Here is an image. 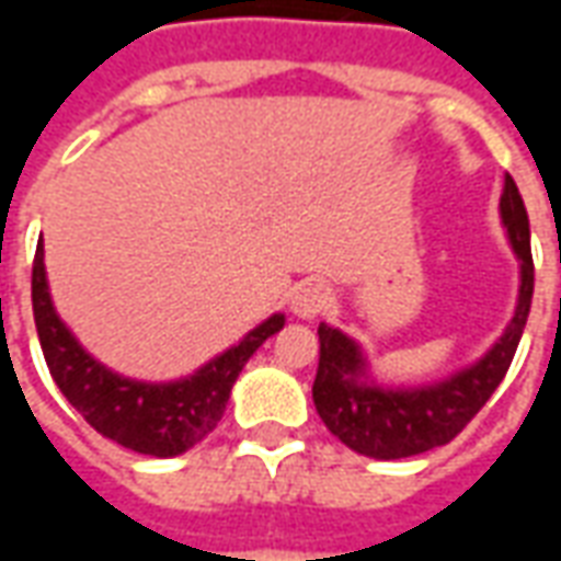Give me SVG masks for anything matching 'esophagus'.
<instances>
[{"label":"esophagus","mask_w":561,"mask_h":561,"mask_svg":"<svg viewBox=\"0 0 561 561\" xmlns=\"http://www.w3.org/2000/svg\"><path fill=\"white\" fill-rule=\"evenodd\" d=\"M330 297L324 285L318 282H309V285H300L297 291L291 294V312L297 318H318L324 309H328Z\"/></svg>","instance_id":"obj_1"}]
</instances>
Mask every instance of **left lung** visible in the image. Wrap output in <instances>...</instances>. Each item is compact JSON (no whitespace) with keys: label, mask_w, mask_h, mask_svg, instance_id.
I'll list each match as a JSON object with an SVG mask.
<instances>
[{"label":"left lung","mask_w":561,"mask_h":561,"mask_svg":"<svg viewBox=\"0 0 561 561\" xmlns=\"http://www.w3.org/2000/svg\"><path fill=\"white\" fill-rule=\"evenodd\" d=\"M511 249L519 261V294L514 318L481 360H474L454 376L414 385L385 388L369 376L364 348L330 324H318V357L312 400L321 421L342 445L373 459H402L447 445L462 433V426L481 412L493 390L502 385L514 360L519 336L529 318L535 291V264L529 249V216L523 207L517 183L507 176L499 201Z\"/></svg>","instance_id":"obj_1"}]
</instances>
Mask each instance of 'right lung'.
I'll use <instances>...</instances> for the list:
<instances>
[{
	"instance_id": "obj_1",
	"label": "right lung",
	"mask_w": 561,
	"mask_h": 561,
	"mask_svg": "<svg viewBox=\"0 0 561 561\" xmlns=\"http://www.w3.org/2000/svg\"><path fill=\"white\" fill-rule=\"evenodd\" d=\"M32 312L42 342L44 360L56 388L95 433L147 457H180L207 438L219 426L231 388L243 373L249 357L264 342L285 328V316L276 312L249 330L228 352L213 357L197 373L176 381H138L99 364L56 316L47 273L44 245L32 261Z\"/></svg>"
}]
</instances>
